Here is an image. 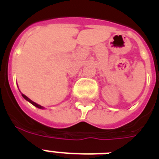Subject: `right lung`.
<instances>
[{"mask_svg":"<svg viewBox=\"0 0 159 159\" xmlns=\"http://www.w3.org/2000/svg\"><path fill=\"white\" fill-rule=\"evenodd\" d=\"M22 97H23L24 98H25V99L26 100V101H28L29 102H30L31 104H33L34 106H36V107H38V108H39V109H42V108H43V106H39V105H38V104H36L35 102H34L33 101H31V100L30 99V98H28V97H26V96H25V95H24V94H22Z\"/></svg>","mask_w":159,"mask_h":159,"instance_id":"add662e5","label":"right lung"}]
</instances>
